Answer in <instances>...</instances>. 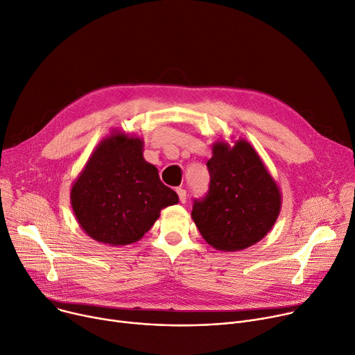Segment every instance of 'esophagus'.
Wrapping results in <instances>:
<instances>
[{
  "label": "esophagus",
  "mask_w": 355,
  "mask_h": 355,
  "mask_svg": "<svg viewBox=\"0 0 355 355\" xmlns=\"http://www.w3.org/2000/svg\"><path fill=\"white\" fill-rule=\"evenodd\" d=\"M177 194H178V197H180V201L184 204V202L187 201V191L182 189V188H178V189H177Z\"/></svg>",
  "instance_id": "obj_1"
}]
</instances>
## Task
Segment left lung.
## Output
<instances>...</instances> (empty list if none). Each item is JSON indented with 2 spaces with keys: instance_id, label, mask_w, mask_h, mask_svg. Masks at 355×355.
<instances>
[{
  "instance_id": "obj_1",
  "label": "left lung",
  "mask_w": 355,
  "mask_h": 355,
  "mask_svg": "<svg viewBox=\"0 0 355 355\" xmlns=\"http://www.w3.org/2000/svg\"><path fill=\"white\" fill-rule=\"evenodd\" d=\"M207 167L209 189L191 212L202 238L225 252L265 238L279 216L282 196L254 148L242 139L232 147L216 141Z\"/></svg>"
}]
</instances>
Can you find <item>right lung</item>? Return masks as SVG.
Masks as SVG:
<instances>
[{
	"instance_id": "add662e5",
	"label": "right lung",
	"mask_w": 355,
	"mask_h": 355,
	"mask_svg": "<svg viewBox=\"0 0 355 355\" xmlns=\"http://www.w3.org/2000/svg\"><path fill=\"white\" fill-rule=\"evenodd\" d=\"M71 202L90 238L121 246L141 239L178 196L144 159L141 139L113 133L89 157L72 185Z\"/></svg>"
}]
</instances>
